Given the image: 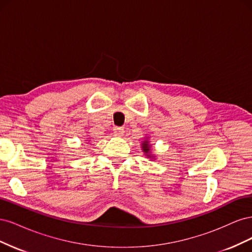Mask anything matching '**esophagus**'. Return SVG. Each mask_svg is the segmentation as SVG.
Instances as JSON below:
<instances>
[{"mask_svg":"<svg viewBox=\"0 0 252 252\" xmlns=\"http://www.w3.org/2000/svg\"><path fill=\"white\" fill-rule=\"evenodd\" d=\"M124 132H125L124 128H122V127H116L113 129V133L118 136H122L124 134Z\"/></svg>","mask_w":252,"mask_h":252,"instance_id":"34e87169","label":"esophagus"}]
</instances>
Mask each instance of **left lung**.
Listing matches in <instances>:
<instances>
[{
  "mask_svg": "<svg viewBox=\"0 0 252 252\" xmlns=\"http://www.w3.org/2000/svg\"><path fill=\"white\" fill-rule=\"evenodd\" d=\"M141 148H142V150L144 152V155L146 156V158H151V159H156L157 156H154V155L151 154L152 149H151V144L149 143V138H146V136H145V140L142 141Z\"/></svg>",
  "mask_w": 252,
  "mask_h": 252,
  "instance_id": "8db88e82",
  "label": "left lung"
}]
</instances>
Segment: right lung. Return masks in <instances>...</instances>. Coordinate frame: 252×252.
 <instances>
[{"label": "right lung", "instance_id": "add662e5", "mask_svg": "<svg viewBox=\"0 0 252 252\" xmlns=\"http://www.w3.org/2000/svg\"><path fill=\"white\" fill-rule=\"evenodd\" d=\"M90 141V139L89 138H87V142H89Z\"/></svg>", "mask_w": 252, "mask_h": 252}]
</instances>
